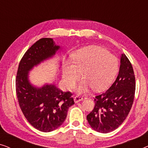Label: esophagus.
I'll return each mask as SVG.
<instances>
[{
  "label": "esophagus",
  "instance_id": "34e87169",
  "mask_svg": "<svg viewBox=\"0 0 148 148\" xmlns=\"http://www.w3.org/2000/svg\"><path fill=\"white\" fill-rule=\"evenodd\" d=\"M83 100V98L82 96H76L74 97V102L75 103H77L80 101H82Z\"/></svg>",
  "mask_w": 148,
  "mask_h": 148
}]
</instances>
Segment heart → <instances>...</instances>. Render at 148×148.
<instances>
[{"label":"heart","instance_id":"obj_1","mask_svg":"<svg viewBox=\"0 0 148 148\" xmlns=\"http://www.w3.org/2000/svg\"><path fill=\"white\" fill-rule=\"evenodd\" d=\"M116 56L99 46H88L75 52L71 64L66 63L62 70V79L68 88H73L81 77L84 79L77 88L79 93H86L93 88L96 92L104 90L111 84L118 71Z\"/></svg>","mask_w":148,"mask_h":148}]
</instances>
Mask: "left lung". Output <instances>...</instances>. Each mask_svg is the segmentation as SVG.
I'll use <instances>...</instances> for the list:
<instances>
[{
    "mask_svg": "<svg viewBox=\"0 0 148 148\" xmlns=\"http://www.w3.org/2000/svg\"><path fill=\"white\" fill-rule=\"evenodd\" d=\"M135 92L133 66L125 54L121 56L119 75L106 92L95 97V106L87 116L95 131L107 133L115 130L125 120L132 107Z\"/></svg>",
    "mask_w": 148,
    "mask_h": 148,
    "instance_id": "left-lung-1",
    "label": "left lung"
}]
</instances>
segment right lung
<instances>
[{
    "label": "right lung",
    "instance_id": "right-lung-1",
    "mask_svg": "<svg viewBox=\"0 0 148 148\" xmlns=\"http://www.w3.org/2000/svg\"><path fill=\"white\" fill-rule=\"evenodd\" d=\"M60 49L52 38L40 39L22 57L16 77V92L22 112L34 128L42 132H50L62 125L74 101L71 93L62 92L54 84L34 86L29 80V71Z\"/></svg>",
    "mask_w": 148,
    "mask_h": 148
}]
</instances>
